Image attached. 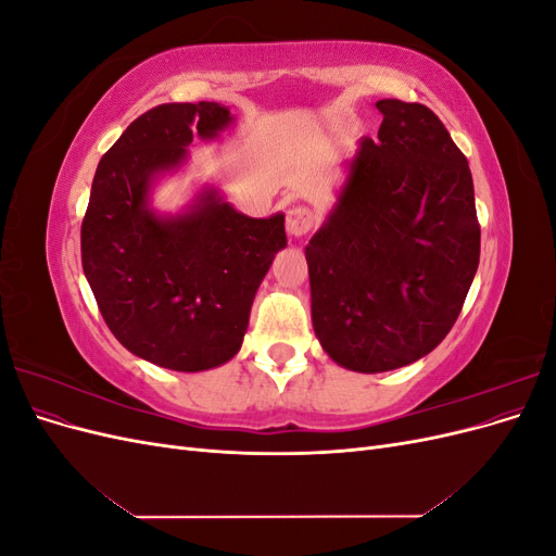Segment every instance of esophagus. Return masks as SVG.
<instances>
[{
	"instance_id": "esophagus-1",
	"label": "esophagus",
	"mask_w": 556,
	"mask_h": 556,
	"mask_svg": "<svg viewBox=\"0 0 556 556\" xmlns=\"http://www.w3.org/2000/svg\"><path fill=\"white\" fill-rule=\"evenodd\" d=\"M315 227V213L306 206H294L288 211V231L290 237H306Z\"/></svg>"
}]
</instances>
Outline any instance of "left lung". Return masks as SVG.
<instances>
[{
	"label": "left lung",
	"mask_w": 556,
	"mask_h": 556,
	"mask_svg": "<svg viewBox=\"0 0 556 556\" xmlns=\"http://www.w3.org/2000/svg\"><path fill=\"white\" fill-rule=\"evenodd\" d=\"M327 220L306 245L319 345L382 374L422 359L457 323L480 262L473 178L425 104L380 99Z\"/></svg>",
	"instance_id": "obj_1"
}]
</instances>
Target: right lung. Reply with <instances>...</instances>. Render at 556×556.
Returning a JSON list of instances; mask_svg holds the SVG:
<instances>
[{
  "instance_id": "obj_1",
  "label": "right lung",
  "mask_w": 556,
  "mask_h": 556,
  "mask_svg": "<svg viewBox=\"0 0 556 556\" xmlns=\"http://www.w3.org/2000/svg\"><path fill=\"white\" fill-rule=\"evenodd\" d=\"M231 123L217 102L146 111L99 160L83 217V271L104 323L134 355L172 371H208L237 355L260 282L288 245L282 213L248 217L215 188L176 215L150 206L192 139H220Z\"/></svg>"
}]
</instances>
